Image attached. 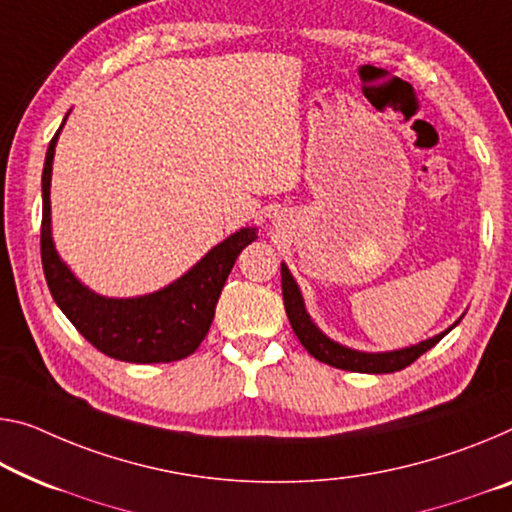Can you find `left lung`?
<instances>
[{
  "label": "left lung",
  "mask_w": 512,
  "mask_h": 512,
  "mask_svg": "<svg viewBox=\"0 0 512 512\" xmlns=\"http://www.w3.org/2000/svg\"><path fill=\"white\" fill-rule=\"evenodd\" d=\"M281 290H283V306H286L290 327H293L295 336L300 338V343L306 348L311 357H316L322 364H329L334 368H343V371L352 373H396L403 371L405 366H410L412 361L419 359L423 352L442 341V338L451 332V329L458 325L462 318L453 322L446 332L426 338V341L410 345V348L400 350H389V352H361L352 350L348 345L336 343L334 338H329L322 329L311 320L309 311L304 306V297L300 293V286L290 274L288 265L281 263Z\"/></svg>",
  "instance_id": "8db88e82"
}]
</instances>
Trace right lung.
<instances>
[{"label":"right lung","mask_w":512,"mask_h":512,"mask_svg":"<svg viewBox=\"0 0 512 512\" xmlns=\"http://www.w3.org/2000/svg\"><path fill=\"white\" fill-rule=\"evenodd\" d=\"M61 128L47 146L43 167L41 258L54 302L73 322L77 332L107 357L130 364H169L190 357L208 334L217 300L233 270L235 258L256 240V226L235 231L212 247L183 277L155 293L137 297L98 295L70 272L52 240L50 185L54 148Z\"/></svg>","instance_id":"add662e5"}]
</instances>
